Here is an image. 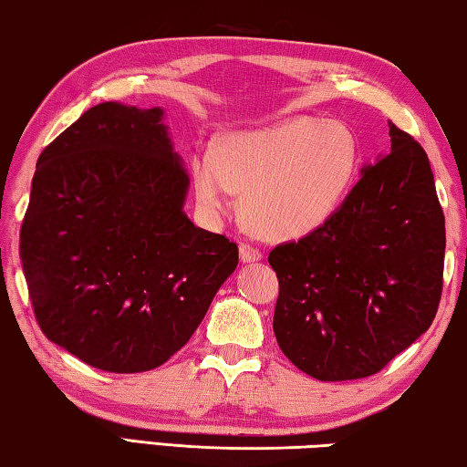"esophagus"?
Instances as JSON below:
<instances>
[{
  "instance_id": "esophagus-1",
  "label": "esophagus",
  "mask_w": 467,
  "mask_h": 467,
  "mask_svg": "<svg viewBox=\"0 0 467 467\" xmlns=\"http://www.w3.org/2000/svg\"><path fill=\"white\" fill-rule=\"evenodd\" d=\"M239 255H241L243 264H253V262H259V259H262V251H259L257 247H253V244H249V243H241Z\"/></svg>"
}]
</instances>
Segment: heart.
I'll use <instances>...</instances> for the list:
<instances>
[{"instance_id":"b5f03b06","label":"heart","mask_w":467,"mask_h":467,"mask_svg":"<svg viewBox=\"0 0 467 467\" xmlns=\"http://www.w3.org/2000/svg\"><path fill=\"white\" fill-rule=\"evenodd\" d=\"M358 167L354 133L337 121L295 117L223 138L216 156L193 161V189L208 214L241 195V214L264 239L286 241L317 231L336 214Z\"/></svg>"}]
</instances>
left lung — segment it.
<instances>
[{
  "mask_svg": "<svg viewBox=\"0 0 467 467\" xmlns=\"http://www.w3.org/2000/svg\"><path fill=\"white\" fill-rule=\"evenodd\" d=\"M391 152L326 224L272 249L280 295L274 334L319 381L370 377L414 344L437 315L445 216L422 146L389 121Z\"/></svg>",
  "mask_w": 467,
  "mask_h": 467,
  "instance_id": "8db88e82",
  "label": "left lung"
}]
</instances>
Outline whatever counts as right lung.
<instances>
[{"label": "right lung", "mask_w": 467, "mask_h": 467, "mask_svg": "<svg viewBox=\"0 0 467 467\" xmlns=\"http://www.w3.org/2000/svg\"><path fill=\"white\" fill-rule=\"evenodd\" d=\"M189 175L162 109L102 102L36 161L20 259L43 334L109 373L181 350L239 264L183 212Z\"/></svg>", "instance_id": "add662e5"}]
</instances>
